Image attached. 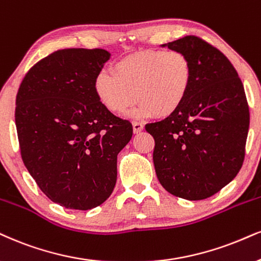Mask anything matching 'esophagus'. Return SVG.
<instances>
[{
    "label": "esophagus",
    "mask_w": 261,
    "mask_h": 261,
    "mask_svg": "<svg viewBox=\"0 0 261 261\" xmlns=\"http://www.w3.org/2000/svg\"><path fill=\"white\" fill-rule=\"evenodd\" d=\"M144 129V124L140 123V122H133V132L134 134L140 133L141 130Z\"/></svg>",
    "instance_id": "34e87169"
}]
</instances>
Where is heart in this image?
Returning a JSON list of instances; mask_svg holds the SVG:
<instances>
[{"mask_svg": "<svg viewBox=\"0 0 261 261\" xmlns=\"http://www.w3.org/2000/svg\"><path fill=\"white\" fill-rule=\"evenodd\" d=\"M112 73L99 72L94 92L106 109L122 114L136 94L133 115L144 117L155 114L167 117L178 110L192 83V65L188 56L176 50H144L118 60Z\"/></svg>", "mask_w": 261, "mask_h": 261, "instance_id": "heart-1", "label": "heart"}]
</instances>
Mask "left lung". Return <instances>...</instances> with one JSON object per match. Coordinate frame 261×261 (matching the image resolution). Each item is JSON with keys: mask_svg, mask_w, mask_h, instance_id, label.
<instances>
[{"mask_svg": "<svg viewBox=\"0 0 261 261\" xmlns=\"http://www.w3.org/2000/svg\"><path fill=\"white\" fill-rule=\"evenodd\" d=\"M191 62L185 101L145 129L155 139L153 165L161 185L189 201L211 197L242 167L249 109L239 73L219 49L196 36L161 44Z\"/></svg>", "mask_w": 261, "mask_h": 261, "instance_id": "1", "label": "left lung"}]
</instances>
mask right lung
<instances>
[{
	"instance_id": "add662e5",
	"label": "right lung",
	"mask_w": 261,
	"mask_h": 261,
	"mask_svg": "<svg viewBox=\"0 0 261 261\" xmlns=\"http://www.w3.org/2000/svg\"><path fill=\"white\" fill-rule=\"evenodd\" d=\"M105 49L57 50L29 70L15 100L24 165L50 201L88 211L114 191L117 155L133 136L130 122L99 101L94 79Z\"/></svg>"
}]
</instances>
